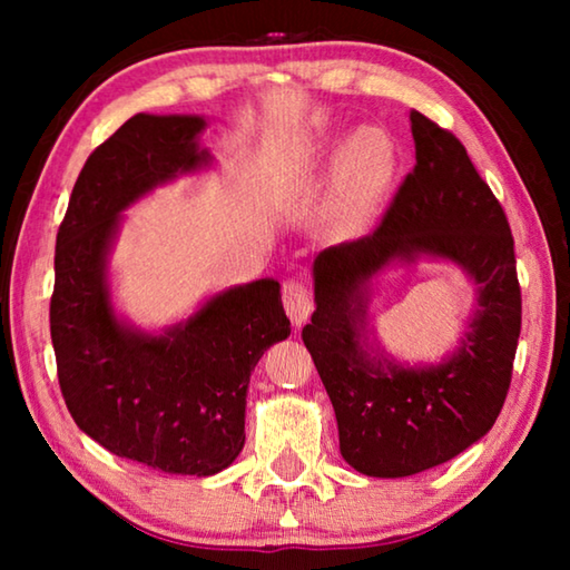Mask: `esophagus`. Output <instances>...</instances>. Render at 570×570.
<instances>
[{"instance_id":"obj_1","label":"esophagus","mask_w":570,"mask_h":570,"mask_svg":"<svg viewBox=\"0 0 570 570\" xmlns=\"http://www.w3.org/2000/svg\"><path fill=\"white\" fill-rule=\"evenodd\" d=\"M282 298H284L288 320H292L296 326H302L308 320V314L314 312L312 294H308V288L298 282V278H286L282 286Z\"/></svg>"}]
</instances>
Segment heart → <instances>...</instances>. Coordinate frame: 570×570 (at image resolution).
<instances>
[{
    "label": "heart",
    "instance_id": "b5f03b06",
    "mask_svg": "<svg viewBox=\"0 0 570 570\" xmlns=\"http://www.w3.org/2000/svg\"><path fill=\"white\" fill-rule=\"evenodd\" d=\"M394 173V148L377 128L356 130L342 148L336 166L334 210L346 228L360 226L380 204Z\"/></svg>",
    "mask_w": 570,
    "mask_h": 570
}]
</instances>
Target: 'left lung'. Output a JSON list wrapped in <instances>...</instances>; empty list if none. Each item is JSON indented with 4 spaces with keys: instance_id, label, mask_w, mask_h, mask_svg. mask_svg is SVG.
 Masks as SVG:
<instances>
[{
    "instance_id": "8db88e82",
    "label": "left lung",
    "mask_w": 570,
    "mask_h": 570,
    "mask_svg": "<svg viewBox=\"0 0 570 570\" xmlns=\"http://www.w3.org/2000/svg\"><path fill=\"white\" fill-rule=\"evenodd\" d=\"M414 163L374 234L314 258L302 340L340 424L342 458L370 478H407L460 455L493 428L520 336L515 248L503 206L450 130L410 112ZM448 257L479 286L458 353L404 367L365 344V284L392 261Z\"/></svg>"
}]
</instances>
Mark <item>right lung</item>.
I'll return each mask as SVG.
<instances>
[{"label":"right lung","instance_id":"1","mask_svg":"<svg viewBox=\"0 0 570 570\" xmlns=\"http://www.w3.org/2000/svg\"><path fill=\"white\" fill-rule=\"evenodd\" d=\"M204 128L198 115L138 112L90 153L57 230L50 302L57 380L77 428L112 455L198 478L244 450L250 372L292 332L282 286H234L156 336L115 316L105 268L125 208L208 166Z\"/></svg>","mask_w":570,"mask_h":570}]
</instances>
